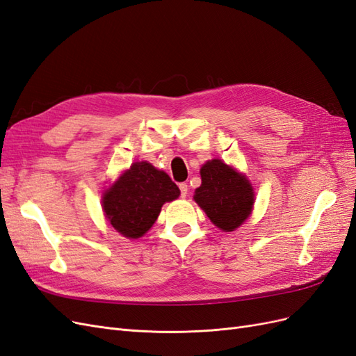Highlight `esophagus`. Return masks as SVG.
<instances>
[{
	"label": "esophagus",
	"instance_id": "34e87169",
	"mask_svg": "<svg viewBox=\"0 0 356 356\" xmlns=\"http://www.w3.org/2000/svg\"><path fill=\"white\" fill-rule=\"evenodd\" d=\"M179 191H181V197H186L187 196L188 186L186 184V182H181V184H179Z\"/></svg>",
	"mask_w": 356,
	"mask_h": 356
}]
</instances>
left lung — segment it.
<instances>
[{"mask_svg": "<svg viewBox=\"0 0 356 356\" xmlns=\"http://www.w3.org/2000/svg\"><path fill=\"white\" fill-rule=\"evenodd\" d=\"M200 177L202 186L195 191L199 207L221 230L238 229L252 211L254 190L250 181L218 159L207 161Z\"/></svg>", "mask_w": 356, "mask_h": 356, "instance_id": "obj_1", "label": "left lung"}]
</instances>
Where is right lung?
I'll return each instance as SVG.
<instances>
[{"label": "right lung", "mask_w": 356, "mask_h": 356, "mask_svg": "<svg viewBox=\"0 0 356 356\" xmlns=\"http://www.w3.org/2000/svg\"><path fill=\"white\" fill-rule=\"evenodd\" d=\"M179 196V188L163 170L136 161L105 191L104 212L124 238L138 239L156 222L165 202Z\"/></svg>", "instance_id": "right-lung-1"}]
</instances>
